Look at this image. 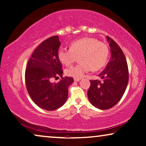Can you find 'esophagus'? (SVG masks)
I'll use <instances>...</instances> for the list:
<instances>
[{"instance_id": "1", "label": "esophagus", "mask_w": 146, "mask_h": 146, "mask_svg": "<svg viewBox=\"0 0 146 146\" xmlns=\"http://www.w3.org/2000/svg\"><path fill=\"white\" fill-rule=\"evenodd\" d=\"M74 80L75 82H79V81H80V80H81V78H74Z\"/></svg>"}]
</instances>
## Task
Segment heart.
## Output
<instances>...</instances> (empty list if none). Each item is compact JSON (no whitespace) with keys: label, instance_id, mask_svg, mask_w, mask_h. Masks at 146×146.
<instances>
[{"label":"heart","instance_id":"obj_1","mask_svg":"<svg viewBox=\"0 0 146 146\" xmlns=\"http://www.w3.org/2000/svg\"><path fill=\"white\" fill-rule=\"evenodd\" d=\"M109 49L103 42L94 37H86L72 42L69 49L59 48L58 57L63 64L70 65L79 56L80 63L70 67L66 74L72 77L79 78L90 71L98 70L105 64Z\"/></svg>","mask_w":146,"mask_h":146}]
</instances>
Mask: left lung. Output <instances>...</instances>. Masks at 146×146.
Instances as JSON below:
<instances>
[{"label":"left lung","mask_w":146,"mask_h":146,"mask_svg":"<svg viewBox=\"0 0 146 146\" xmlns=\"http://www.w3.org/2000/svg\"><path fill=\"white\" fill-rule=\"evenodd\" d=\"M111 48V58L98 77L103 80H91L88 91L90 102L95 107L106 110L115 106L121 99L128 83V68L125 56L117 43L107 36Z\"/></svg>","instance_id":"8db88e82"}]
</instances>
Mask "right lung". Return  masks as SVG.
I'll return each instance as SVG.
<instances>
[{"instance_id": "1", "label": "right lung", "mask_w": 146, "mask_h": 146, "mask_svg": "<svg viewBox=\"0 0 146 146\" xmlns=\"http://www.w3.org/2000/svg\"><path fill=\"white\" fill-rule=\"evenodd\" d=\"M60 44L57 35L45 40L33 51L25 72L26 88L31 99L38 107L47 111H54L64 104L69 86L74 82L72 78H62V64L58 57ZM58 76L62 80L58 83L50 82Z\"/></svg>"}]
</instances>
